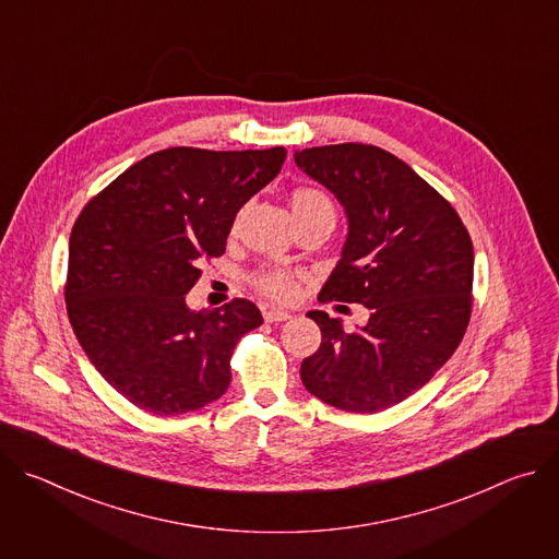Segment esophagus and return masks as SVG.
<instances>
[{
	"label": "esophagus",
	"instance_id": "obj_1",
	"mask_svg": "<svg viewBox=\"0 0 559 559\" xmlns=\"http://www.w3.org/2000/svg\"><path fill=\"white\" fill-rule=\"evenodd\" d=\"M263 318L267 323H283L289 318V313L285 309H276V307H263Z\"/></svg>",
	"mask_w": 559,
	"mask_h": 559
}]
</instances>
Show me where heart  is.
I'll return each mask as SVG.
<instances>
[{
  "instance_id": "heart-1",
  "label": "heart",
  "mask_w": 559,
  "mask_h": 559,
  "mask_svg": "<svg viewBox=\"0 0 559 559\" xmlns=\"http://www.w3.org/2000/svg\"><path fill=\"white\" fill-rule=\"evenodd\" d=\"M292 212L294 218L307 216V214H318V212H328L334 214V203L330 197L316 188H296L292 192ZM252 285L267 298L272 300H289L296 294V274L289 270L281 267H270L252 274Z\"/></svg>"
}]
</instances>
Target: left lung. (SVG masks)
Instances as JSON below:
<instances>
[{"mask_svg": "<svg viewBox=\"0 0 559 559\" xmlns=\"http://www.w3.org/2000/svg\"><path fill=\"white\" fill-rule=\"evenodd\" d=\"M294 162L341 201L349 221L341 261L318 300L371 311L356 332L328 311H309L323 343L302 360L300 380L336 409H389L425 386L466 332L471 236L451 203L382 147H307Z\"/></svg>", "mask_w": 559, "mask_h": 559, "instance_id": "obj_1", "label": "left lung"}]
</instances>
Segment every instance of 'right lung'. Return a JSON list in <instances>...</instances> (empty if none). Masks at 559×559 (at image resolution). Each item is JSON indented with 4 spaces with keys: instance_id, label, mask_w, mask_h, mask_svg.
<instances>
[{
    "instance_id": "right-lung-1",
    "label": "right lung",
    "mask_w": 559,
    "mask_h": 559,
    "mask_svg": "<svg viewBox=\"0 0 559 559\" xmlns=\"http://www.w3.org/2000/svg\"><path fill=\"white\" fill-rule=\"evenodd\" d=\"M285 147L158 150L104 188L74 221L66 309L95 369L128 403L179 416L221 397L229 358L263 323L246 298L194 311L201 263L225 252L241 210L285 162Z\"/></svg>"
}]
</instances>
